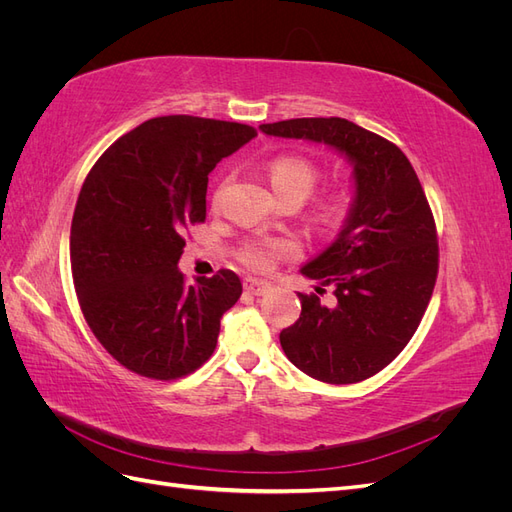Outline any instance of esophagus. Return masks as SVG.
<instances>
[{
    "mask_svg": "<svg viewBox=\"0 0 512 512\" xmlns=\"http://www.w3.org/2000/svg\"><path fill=\"white\" fill-rule=\"evenodd\" d=\"M243 288H245L247 292L256 294V297H260V294H265L271 286H269L267 282L256 280V277H245V280H243Z\"/></svg>",
    "mask_w": 512,
    "mask_h": 512,
    "instance_id": "1",
    "label": "esophagus"
}]
</instances>
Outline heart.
Masks as SVG:
<instances>
[{
    "instance_id": "b5f03b06",
    "label": "heart",
    "mask_w": 512,
    "mask_h": 512,
    "mask_svg": "<svg viewBox=\"0 0 512 512\" xmlns=\"http://www.w3.org/2000/svg\"><path fill=\"white\" fill-rule=\"evenodd\" d=\"M269 181L273 185L275 194L282 200L297 198L303 200L316 188L320 179V168L312 160L303 156H280L269 164ZM222 183L218 190L213 192V205H218L224 194ZM348 207V200L344 192H329L324 194L316 203V220L322 226H335L339 220L344 218ZM297 252V245L290 239L284 237H258V239H247L239 247V260L247 269L252 271H269L277 258L292 256Z\"/></svg>"
}]
</instances>
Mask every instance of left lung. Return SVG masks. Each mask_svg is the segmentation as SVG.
<instances>
[{"label":"left lung","instance_id":"left-lung-1","mask_svg":"<svg viewBox=\"0 0 512 512\" xmlns=\"http://www.w3.org/2000/svg\"><path fill=\"white\" fill-rule=\"evenodd\" d=\"M260 130L346 153L356 185L344 230L301 269L333 286L335 301L327 307L318 294L299 292L301 316L280 344L292 365L320 382L376 376L408 346L436 286L438 230L423 185L395 143L348 119H286Z\"/></svg>","mask_w":512,"mask_h":512}]
</instances>
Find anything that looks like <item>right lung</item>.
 <instances>
[{
    "instance_id": "right-lung-1",
    "label": "right lung",
    "mask_w": 512,
    "mask_h": 512,
    "mask_svg": "<svg viewBox=\"0 0 512 512\" xmlns=\"http://www.w3.org/2000/svg\"><path fill=\"white\" fill-rule=\"evenodd\" d=\"M256 134L235 121L153 117L89 170L70 230L74 290L91 333L138 376L177 380L196 371L241 297L230 269L188 286L177 262L185 232L207 218L209 173Z\"/></svg>"
}]
</instances>
